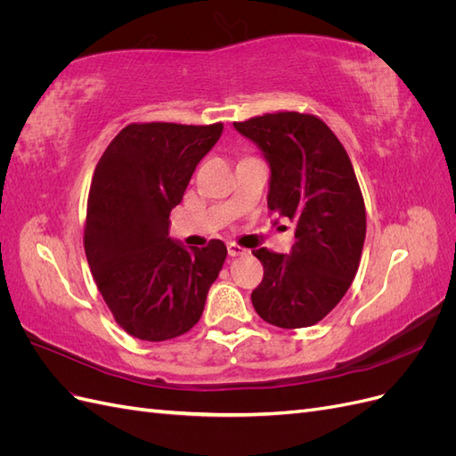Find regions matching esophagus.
<instances>
[{"instance_id": "1", "label": "esophagus", "mask_w": 456, "mask_h": 456, "mask_svg": "<svg viewBox=\"0 0 456 456\" xmlns=\"http://www.w3.org/2000/svg\"><path fill=\"white\" fill-rule=\"evenodd\" d=\"M226 247H228V255L230 256H243V255H247V249H243V247L238 245V243H232L230 241Z\"/></svg>"}]
</instances>
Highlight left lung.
<instances>
[{
  "instance_id": "8db88e82",
  "label": "left lung",
  "mask_w": 456,
  "mask_h": 456,
  "mask_svg": "<svg viewBox=\"0 0 456 456\" xmlns=\"http://www.w3.org/2000/svg\"><path fill=\"white\" fill-rule=\"evenodd\" d=\"M270 163L268 209L295 223L291 255L266 247L253 255L265 278L251 293L262 320L310 327L333 310L360 268L365 203L337 134L314 114L275 112L233 123Z\"/></svg>"
}]
</instances>
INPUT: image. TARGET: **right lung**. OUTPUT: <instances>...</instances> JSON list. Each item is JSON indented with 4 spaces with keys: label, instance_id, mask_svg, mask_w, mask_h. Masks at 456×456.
Listing matches in <instances>:
<instances>
[{
    "label": "right lung",
    "instance_id": "add662e5",
    "mask_svg": "<svg viewBox=\"0 0 456 456\" xmlns=\"http://www.w3.org/2000/svg\"><path fill=\"white\" fill-rule=\"evenodd\" d=\"M220 133L223 123H131L96 163L84 247L106 306L134 338L188 333L223 270L228 251L220 240L186 249L169 238L173 207Z\"/></svg>",
    "mask_w": 456,
    "mask_h": 456
}]
</instances>
